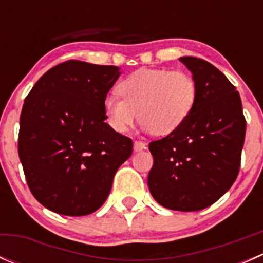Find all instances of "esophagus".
Here are the masks:
<instances>
[{
    "label": "esophagus",
    "mask_w": 263,
    "mask_h": 263,
    "mask_svg": "<svg viewBox=\"0 0 263 263\" xmlns=\"http://www.w3.org/2000/svg\"><path fill=\"white\" fill-rule=\"evenodd\" d=\"M146 147V144L142 141H135L134 142V150L135 151H142L144 148Z\"/></svg>",
    "instance_id": "34e87169"
}]
</instances>
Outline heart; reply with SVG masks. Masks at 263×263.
I'll return each mask as SVG.
<instances>
[{"instance_id": "heart-1", "label": "heart", "mask_w": 263, "mask_h": 263, "mask_svg": "<svg viewBox=\"0 0 263 263\" xmlns=\"http://www.w3.org/2000/svg\"><path fill=\"white\" fill-rule=\"evenodd\" d=\"M119 94L104 98V112L118 132L128 131L135 119L158 136L178 129L197 102V82L184 71L139 68L118 85Z\"/></svg>"}]
</instances>
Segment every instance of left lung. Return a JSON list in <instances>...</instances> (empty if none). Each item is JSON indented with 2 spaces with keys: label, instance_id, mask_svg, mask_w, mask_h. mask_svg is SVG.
Listing matches in <instances>:
<instances>
[{
  "label": "left lung",
  "instance_id": "1",
  "mask_svg": "<svg viewBox=\"0 0 263 263\" xmlns=\"http://www.w3.org/2000/svg\"><path fill=\"white\" fill-rule=\"evenodd\" d=\"M179 60L197 82V102L178 129L148 144L154 165L147 185L164 208L198 211L237 179L247 122L239 92L224 73L201 58Z\"/></svg>",
  "mask_w": 263,
  "mask_h": 263
}]
</instances>
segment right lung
Returning a JSON list of instances; mask_svg holds the SVG:
<instances>
[{"label":"right lung","instance_id":"obj_1","mask_svg":"<svg viewBox=\"0 0 263 263\" xmlns=\"http://www.w3.org/2000/svg\"><path fill=\"white\" fill-rule=\"evenodd\" d=\"M116 66L68 60L47 71L24 102L18 158L29 190L44 208L67 216L97 211L132 140L105 123L104 98Z\"/></svg>","mask_w":263,"mask_h":263}]
</instances>
